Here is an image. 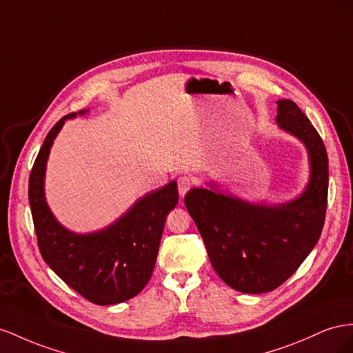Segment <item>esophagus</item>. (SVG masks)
I'll return each mask as SVG.
<instances>
[{
	"label": "esophagus",
	"instance_id": "obj_1",
	"mask_svg": "<svg viewBox=\"0 0 353 353\" xmlns=\"http://www.w3.org/2000/svg\"><path fill=\"white\" fill-rule=\"evenodd\" d=\"M192 186V180H190L188 176H180L177 179V189H179V195L180 196H185L188 190Z\"/></svg>",
	"mask_w": 353,
	"mask_h": 353
}]
</instances>
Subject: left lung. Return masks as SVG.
<instances>
[{"label":"left lung","mask_w":353,"mask_h":353,"mask_svg":"<svg viewBox=\"0 0 353 353\" xmlns=\"http://www.w3.org/2000/svg\"><path fill=\"white\" fill-rule=\"evenodd\" d=\"M276 105L278 127L306 148L310 171L303 192L285 203H251L208 182L185 196L211 266L223 283L245 294L268 293L293 275L316 245L325 220V146L293 100Z\"/></svg>","instance_id":"left-lung-1"}]
</instances>
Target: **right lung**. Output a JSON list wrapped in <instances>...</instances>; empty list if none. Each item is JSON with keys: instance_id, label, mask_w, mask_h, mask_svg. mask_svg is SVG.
<instances>
[{"instance_id": "1", "label": "right lung", "mask_w": 353, "mask_h": 353, "mask_svg": "<svg viewBox=\"0 0 353 353\" xmlns=\"http://www.w3.org/2000/svg\"><path fill=\"white\" fill-rule=\"evenodd\" d=\"M72 112L50 130L29 176L31 205L39 253L54 274L92 303H123L137 296L152 275L167 214L179 203L177 183L170 182L139 198L114 223L88 234L65 228L46 199V170L54 139Z\"/></svg>"}]
</instances>
